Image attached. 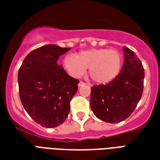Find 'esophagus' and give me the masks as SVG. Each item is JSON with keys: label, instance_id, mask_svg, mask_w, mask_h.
Here are the masks:
<instances>
[{"label": "esophagus", "instance_id": "34e87169", "mask_svg": "<svg viewBox=\"0 0 160 160\" xmlns=\"http://www.w3.org/2000/svg\"><path fill=\"white\" fill-rule=\"evenodd\" d=\"M87 84L83 82V81H80V83H79V87H84V86H86Z\"/></svg>", "mask_w": 160, "mask_h": 160}]
</instances>
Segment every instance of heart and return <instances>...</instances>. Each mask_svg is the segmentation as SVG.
I'll use <instances>...</instances> for the list:
<instances>
[{"label": "heart", "mask_w": 160, "mask_h": 160, "mask_svg": "<svg viewBox=\"0 0 160 160\" xmlns=\"http://www.w3.org/2000/svg\"><path fill=\"white\" fill-rule=\"evenodd\" d=\"M122 56L116 49H92L68 55L63 60V66L71 76H82L89 68V76L98 84H107L119 74L122 65Z\"/></svg>", "instance_id": "1"}]
</instances>
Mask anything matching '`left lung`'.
Masks as SVG:
<instances>
[{
  "label": "left lung",
  "instance_id": "8db88e82",
  "mask_svg": "<svg viewBox=\"0 0 160 160\" xmlns=\"http://www.w3.org/2000/svg\"><path fill=\"white\" fill-rule=\"evenodd\" d=\"M124 63L118 77L91 89V109L98 119L117 123L130 116L141 98L144 68L135 53L123 47Z\"/></svg>",
  "mask_w": 160,
  "mask_h": 160
}]
</instances>
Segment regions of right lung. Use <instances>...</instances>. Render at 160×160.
<instances>
[{"label":"right lung","instance_id":"obj_1","mask_svg":"<svg viewBox=\"0 0 160 160\" xmlns=\"http://www.w3.org/2000/svg\"><path fill=\"white\" fill-rule=\"evenodd\" d=\"M70 49L55 44L42 46L30 52L19 68L21 103L30 117L42 127H57L66 120L70 101L78 90L80 81L57 64L60 56Z\"/></svg>","mask_w":160,"mask_h":160}]
</instances>
